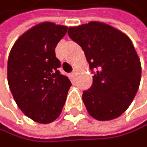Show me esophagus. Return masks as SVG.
<instances>
[{
    "instance_id": "34e87169",
    "label": "esophagus",
    "mask_w": 147,
    "mask_h": 147,
    "mask_svg": "<svg viewBox=\"0 0 147 147\" xmlns=\"http://www.w3.org/2000/svg\"><path fill=\"white\" fill-rule=\"evenodd\" d=\"M76 75H77V70H74V71H73V72L71 73V76H72L73 78H74Z\"/></svg>"
}]
</instances>
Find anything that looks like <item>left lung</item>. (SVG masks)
<instances>
[{
    "label": "left lung",
    "instance_id": "left-lung-1",
    "mask_svg": "<svg viewBox=\"0 0 147 147\" xmlns=\"http://www.w3.org/2000/svg\"><path fill=\"white\" fill-rule=\"evenodd\" d=\"M69 37L85 53L90 69L97 70L82 100L98 121L119 117L136 97L141 80V62L127 34L100 22L68 27Z\"/></svg>",
    "mask_w": 147,
    "mask_h": 147
}]
</instances>
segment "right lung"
<instances>
[{"instance_id": "add662e5", "label": "right lung", "mask_w": 147, "mask_h": 147, "mask_svg": "<svg viewBox=\"0 0 147 147\" xmlns=\"http://www.w3.org/2000/svg\"><path fill=\"white\" fill-rule=\"evenodd\" d=\"M67 31L65 25L44 22L20 35L7 66L9 88L20 110L39 123L60 115L71 82L59 73L55 48Z\"/></svg>"}]
</instances>
